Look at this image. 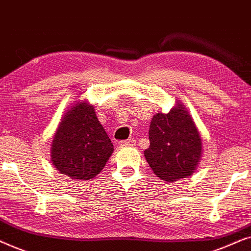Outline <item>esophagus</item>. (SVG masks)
Returning a JSON list of instances; mask_svg holds the SVG:
<instances>
[{"mask_svg":"<svg viewBox=\"0 0 251 251\" xmlns=\"http://www.w3.org/2000/svg\"><path fill=\"white\" fill-rule=\"evenodd\" d=\"M119 145L120 146H135L136 145V140L133 138H129L126 140H121V142H119Z\"/></svg>","mask_w":251,"mask_h":251,"instance_id":"esophagus-1","label":"esophagus"}]
</instances>
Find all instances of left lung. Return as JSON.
<instances>
[{
	"label": "left lung",
	"mask_w": 251,
	"mask_h": 251,
	"mask_svg": "<svg viewBox=\"0 0 251 251\" xmlns=\"http://www.w3.org/2000/svg\"><path fill=\"white\" fill-rule=\"evenodd\" d=\"M150 147L144 155L154 174L175 181L194 173L201 157V137L186 108L178 102L168 114L157 113L151 121Z\"/></svg>",
	"instance_id": "left-lung-1"
}]
</instances>
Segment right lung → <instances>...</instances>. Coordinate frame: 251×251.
Returning a JSON list of instances; mask_svg holds the SVG:
<instances>
[{
    "mask_svg": "<svg viewBox=\"0 0 251 251\" xmlns=\"http://www.w3.org/2000/svg\"><path fill=\"white\" fill-rule=\"evenodd\" d=\"M114 147L94 106L80 102L63 116L53 137L51 160L60 174L89 180L100 173Z\"/></svg>",
    "mask_w": 251,
    "mask_h": 251,
    "instance_id": "1",
    "label": "right lung"
}]
</instances>
